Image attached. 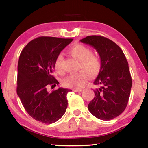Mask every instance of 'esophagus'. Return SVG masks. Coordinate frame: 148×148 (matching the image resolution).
<instances>
[{
	"mask_svg": "<svg viewBox=\"0 0 148 148\" xmlns=\"http://www.w3.org/2000/svg\"><path fill=\"white\" fill-rule=\"evenodd\" d=\"M72 91L74 92H81L82 91V89H72Z\"/></svg>",
	"mask_w": 148,
	"mask_h": 148,
	"instance_id": "34e87169",
	"label": "esophagus"
}]
</instances>
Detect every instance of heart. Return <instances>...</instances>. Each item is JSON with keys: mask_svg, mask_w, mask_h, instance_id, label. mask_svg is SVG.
<instances>
[{"mask_svg": "<svg viewBox=\"0 0 148 148\" xmlns=\"http://www.w3.org/2000/svg\"><path fill=\"white\" fill-rule=\"evenodd\" d=\"M69 53L79 61V72L76 74L69 75L63 79L62 84L68 88L78 89L84 86L89 79V76L95 77L99 74L102 68L101 57L98 54L93 53L89 47L81 44H76L69 49ZM63 57L59 55L54 62L56 72L63 74L62 62Z\"/></svg>", "mask_w": 148, "mask_h": 148, "instance_id": "obj_1", "label": "heart"}]
</instances>
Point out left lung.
<instances>
[{"label": "left lung", "mask_w": 148, "mask_h": 148, "mask_svg": "<svg viewBox=\"0 0 148 148\" xmlns=\"http://www.w3.org/2000/svg\"><path fill=\"white\" fill-rule=\"evenodd\" d=\"M81 42L97 50L102 68L94 84L95 97L88 109L95 117L108 121L119 116L126 108L131 94L132 78L129 64L122 49L111 40L102 36H88Z\"/></svg>", "instance_id": "obj_1"}]
</instances>
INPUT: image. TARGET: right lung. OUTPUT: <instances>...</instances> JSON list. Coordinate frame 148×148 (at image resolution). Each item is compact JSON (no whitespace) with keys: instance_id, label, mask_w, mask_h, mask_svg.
Masks as SVG:
<instances>
[{"instance_id":"1","label":"right lung","mask_w":148,"mask_h":148,"mask_svg":"<svg viewBox=\"0 0 148 148\" xmlns=\"http://www.w3.org/2000/svg\"><path fill=\"white\" fill-rule=\"evenodd\" d=\"M72 38L41 36L24 47L17 65V93L32 118L46 124L58 121L66 112V95L71 90L59 87L51 92L48 87L59 82L53 76L56 57Z\"/></svg>"}]
</instances>
